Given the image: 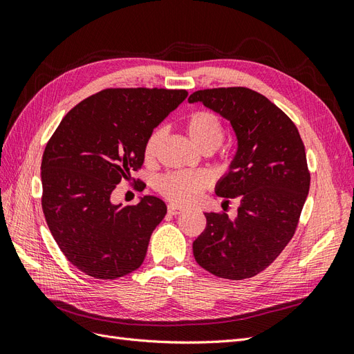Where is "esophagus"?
I'll list each match as a JSON object with an SVG mask.
<instances>
[{
    "mask_svg": "<svg viewBox=\"0 0 354 354\" xmlns=\"http://www.w3.org/2000/svg\"><path fill=\"white\" fill-rule=\"evenodd\" d=\"M183 212V209L176 207V205H168V214H171V216H178V214Z\"/></svg>",
    "mask_w": 354,
    "mask_h": 354,
    "instance_id": "1",
    "label": "esophagus"
}]
</instances>
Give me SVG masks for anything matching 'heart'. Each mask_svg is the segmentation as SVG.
<instances>
[{
    "label": "heart",
    "mask_w": 354,
    "mask_h": 354,
    "mask_svg": "<svg viewBox=\"0 0 354 354\" xmlns=\"http://www.w3.org/2000/svg\"><path fill=\"white\" fill-rule=\"evenodd\" d=\"M186 131L199 149L203 152H214L221 146L226 136L223 120L209 109H201L192 113L186 121ZM165 130L158 127L147 136L143 146V158L146 162H152L155 159L160 142L164 140ZM209 185L208 177L202 173H167L158 180V192L169 202L177 205H187L194 202L202 190Z\"/></svg>",
    "instance_id": "heart-1"
}]
</instances>
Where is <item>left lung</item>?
Segmentation results:
<instances>
[{"label":"left lung","instance_id":"obj_1","mask_svg":"<svg viewBox=\"0 0 354 354\" xmlns=\"http://www.w3.org/2000/svg\"><path fill=\"white\" fill-rule=\"evenodd\" d=\"M189 102L227 118L236 133V156L216 194L241 201L234 221L226 212H205L195 260L223 279H250L279 257L298 227L310 189L304 143L291 118L251 88L198 90Z\"/></svg>","mask_w":354,"mask_h":354}]
</instances>
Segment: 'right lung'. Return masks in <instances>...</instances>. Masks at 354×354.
I'll use <instances>...</instances> for the list:
<instances>
[{
  "mask_svg": "<svg viewBox=\"0 0 354 354\" xmlns=\"http://www.w3.org/2000/svg\"><path fill=\"white\" fill-rule=\"evenodd\" d=\"M187 97L186 90L106 88L63 118L41 162V205L68 261L95 279H118L142 266L167 205L145 196L113 205L122 178L142 169L147 136Z\"/></svg>",
  "mask_w": 354,
  "mask_h": 354,
  "instance_id": "obj_1",
  "label": "right lung"
}]
</instances>
